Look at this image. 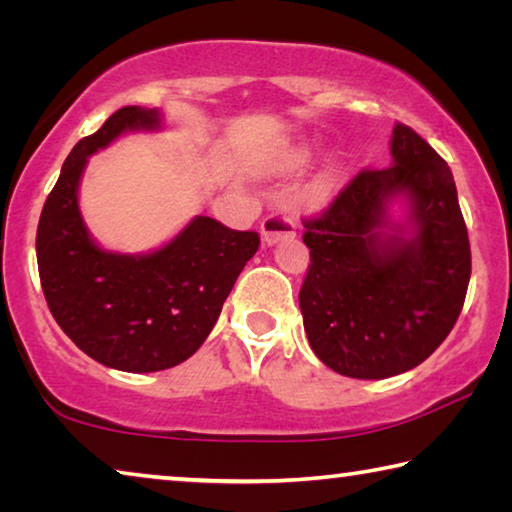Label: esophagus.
<instances>
[{
	"instance_id": "1",
	"label": "esophagus",
	"mask_w": 512,
	"mask_h": 512,
	"mask_svg": "<svg viewBox=\"0 0 512 512\" xmlns=\"http://www.w3.org/2000/svg\"><path fill=\"white\" fill-rule=\"evenodd\" d=\"M259 232H262V244L273 246L284 237L296 235V223L287 212H271L259 225Z\"/></svg>"
}]
</instances>
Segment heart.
I'll use <instances>...</instances> for the list:
<instances>
[{
    "instance_id": "1",
    "label": "heart",
    "mask_w": 512,
    "mask_h": 512,
    "mask_svg": "<svg viewBox=\"0 0 512 512\" xmlns=\"http://www.w3.org/2000/svg\"><path fill=\"white\" fill-rule=\"evenodd\" d=\"M309 158V144L307 142H291L275 155L271 160L273 171H291L305 164Z\"/></svg>"
}]
</instances>
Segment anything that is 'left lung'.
<instances>
[{
    "instance_id": "8db88e82",
    "label": "left lung",
    "mask_w": 512,
    "mask_h": 512,
    "mask_svg": "<svg viewBox=\"0 0 512 512\" xmlns=\"http://www.w3.org/2000/svg\"><path fill=\"white\" fill-rule=\"evenodd\" d=\"M395 202L405 205L397 222ZM305 228L300 311L327 368L386 379L447 339L470 284V239L452 169L413 128L395 124L391 164L357 173Z\"/></svg>"
}]
</instances>
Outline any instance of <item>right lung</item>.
Instances as JSON below:
<instances>
[{"label":"right lung","instance_id":"1","mask_svg":"<svg viewBox=\"0 0 512 512\" xmlns=\"http://www.w3.org/2000/svg\"><path fill=\"white\" fill-rule=\"evenodd\" d=\"M158 108L126 106L83 137L42 207L36 253L51 316L103 366L158 372L201 348L239 273L257 253V232L194 216L167 244L142 255L112 253L92 239L79 207L90 155L124 133L160 131Z\"/></svg>","mask_w":512,"mask_h":512}]
</instances>
